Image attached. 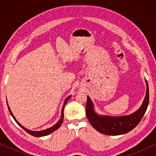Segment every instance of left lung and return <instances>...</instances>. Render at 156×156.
I'll use <instances>...</instances> for the list:
<instances>
[{
	"instance_id": "obj_1",
	"label": "left lung",
	"mask_w": 156,
	"mask_h": 156,
	"mask_svg": "<svg viewBox=\"0 0 156 156\" xmlns=\"http://www.w3.org/2000/svg\"><path fill=\"white\" fill-rule=\"evenodd\" d=\"M146 83V94L142 105L133 114L123 116H108L99 115L94 109V104L87 97L86 114L91 126L100 133L110 136H119L128 133L133 130L140 121L146 112L149 103V90Z\"/></svg>"
}]
</instances>
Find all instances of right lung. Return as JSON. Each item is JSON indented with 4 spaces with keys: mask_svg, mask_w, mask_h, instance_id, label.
Here are the masks:
<instances>
[{
    "mask_svg": "<svg viewBox=\"0 0 156 156\" xmlns=\"http://www.w3.org/2000/svg\"><path fill=\"white\" fill-rule=\"evenodd\" d=\"M71 97V96H69L67 99H66L65 100V102H64V105L62 106V112H61V119H59V120L58 121V122H57V123H55V124L53 126L49 128V129H45V130H42V131H30V130L29 129H25V128L24 126H23L22 125L20 124V123L18 122V121L16 120V119L15 118V116H13V114H12V113L11 112V110H10V108L9 106H8V110H9L10 112V114L11 116H12V118L14 119V120L16 121V122L18 123V124L23 129H24L25 131L27 132L29 134H30V135L35 136V137H42V136H48L49 135V134H50L51 133H52L53 131H56L57 129H58L59 126H60L62 123V121H63V118H64V108H65V106L66 105V104H67V102L68 101V100L69 99V98Z\"/></svg>",
    "mask_w": 156,
    "mask_h": 156,
    "instance_id": "add662e5",
    "label": "right lung"
}]
</instances>
